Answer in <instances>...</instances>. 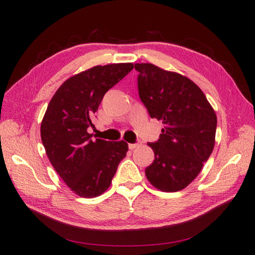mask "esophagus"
I'll return each mask as SVG.
<instances>
[{"label":"esophagus","mask_w":255,"mask_h":255,"mask_svg":"<svg viewBox=\"0 0 255 255\" xmlns=\"http://www.w3.org/2000/svg\"><path fill=\"white\" fill-rule=\"evenodd\" d=\"M139 145H140L139 143H136V144H129V145H128V147H129V149H133V148L138 147V146H139Z\"/></svg>","instance_id":"esophagus-1"}]
</instances>
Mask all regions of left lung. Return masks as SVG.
<instances>
[{
    "mask_svg": "<svg viewBox=\"0 0 255 255\" xmlns=\"http://www.w3.org/2000/svg\"><path fill=\"white\" fill-rule=\"evenodd\" d=\"M138 93L149 116L164 128L148 143L155 159L146 178L165 192L184 189L200 173L215 146L217 117L199 86L175 72L137 63Z\"/></svg>",
    "mask_w": 255,
    "mask_h": 255,
    "instance_id": "1",
    "label": "left lung"
}]
</instances>
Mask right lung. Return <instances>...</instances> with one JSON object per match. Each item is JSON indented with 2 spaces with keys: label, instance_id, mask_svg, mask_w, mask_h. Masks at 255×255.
I'll use <instances>...</instances> for the list:
<instances>
[{
  "label": "right lung",
  "instance_id": "right-lung-1",
  "mask_svg": "<svg viewBox=\"0 0 255 255\" xmlns=\"http://www.w3.org/2000/svg\"><path fill=\"white\" fill-rule=\"evenodd\" d=\"M133 68L132 63L98 65L70 77L51 98L40 126L51 165L77 196L93 198L110 187L128 144L93 139L88 132L106 92Z\"/></svg>",
  "mask_w": 255,
  "mask_h": 255
}]
</instances>
